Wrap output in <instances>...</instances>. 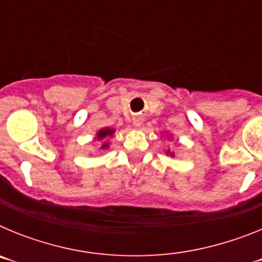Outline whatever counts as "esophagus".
<instances>
[{"label":"esophagus","instance_id":"1","mask_svg":"<svg viewBox=\"0 0 262 262\" xmlns=\"http://www.w3.org/2000/svg\"><path fill=\"white\" fill-rule=\"evenodd\" d=\"M133 123H134V126H135V127H140V126H142V123H143V118H140V117L134 118Z\"/></svg>","mask_w":262,"mask_h":262}]
</instances>
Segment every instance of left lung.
Masks as SVG:
<instances>
[{
	"mask_svg": "<svg viewBox=\"0 0 262 262\" xmlns=\"http://www.w3.org/2000/svg\"><path fill=\"white\" fill-rule=\"evenodd\" d=\"M166 155H169L170 157H173L174 156V152H170V149H168V151H166Z\"/></svg>",
	"mask_w": 262,
	"mask_h": 262,
	"instance_id": "8db88e82",
	"label": "left lung"
}]
</instances>
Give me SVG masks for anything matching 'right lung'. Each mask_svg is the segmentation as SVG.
Segmentation results:
<instances>
[{
    "label": "right lung",
    "instance_id": "obj_1",
    "mask_svg": "<svg viewBox=\"0 0 262 262\" xmlns=\"http://www.w3.org/2000/svg\"><path fill=\"white\" fill-rule=\"evenodd\" d=\"M114 133H115V129L110 128V127H105V128H101L98 133H97V135H96L97 140H98V142H102V140H104V142H102V145H101V149H107L108 145H110V144L106 142V138H108V136H111V138H113Z\"/></svg>",
    "mask_w": 262,
    "mask_h": 262
}]
</instances>
